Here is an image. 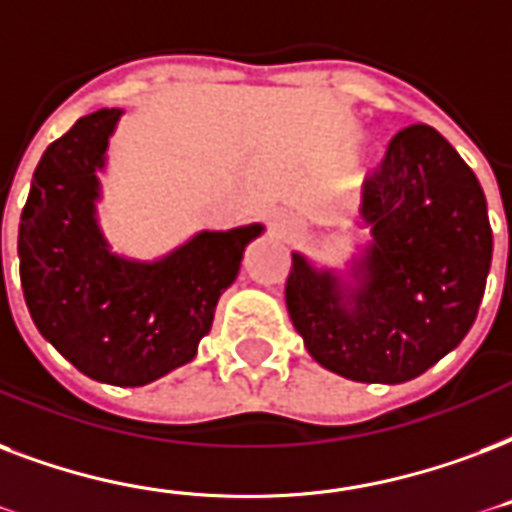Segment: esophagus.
Segmentation results:
<instances>
[{"mask_svg":"<svg viewBox=\"0 0 512 512\" xmlns=\"http://www.w3.org/2000/svg\"><path fill=\"white\" fill-rule=\"evenodd\" d=\"M273 225H276V230H279L282 236H287V233H292V230H295V222L292 220H276Z\"/></svg>","mask_w":512,"mask_h":512,"instance_id":"1","label":"esophagus"}]
</instances>
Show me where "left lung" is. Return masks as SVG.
<instances>
[{
    "mask_svg": "<svg viewBox=\"0 0 512 512\" xmlns=\"http://www.w3.org/2000/svg\"><path fill=\"white\" fill-rule=\"evenodd\" d=\"M360 225L370 244L354 282L292 252L287 311L322 368L403 384L456 349L478 317L491 265L486 195L459 152L416 123L365 179Z\"/></svg>",
    "mask_w": 512,
    "mask_h": 512,
    "instance_id": "left-lung-1",
    "label": "left lung"
}]
</instances>
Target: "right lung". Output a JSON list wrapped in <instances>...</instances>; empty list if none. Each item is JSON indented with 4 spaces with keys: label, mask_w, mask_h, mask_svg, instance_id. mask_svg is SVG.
I'll list each match as a JSON object with an SVG mask.
<instances>
[{
    "label": "right lung",
    "mask_w": 512,
    "mask_h": 512,
    "mask_svg": "<svg viewBox=\"0 0 512 512\" xmlns=\"http://www.w3.org/2000/svg\"><path fill=\"white\" fill-rule=\"evenodd\" d=\"M120 115L80 117L45 150L23 206L18 257L42 338L93 381L144 386L193 360L263 225L201 230L152 263L115 255L96 220V171Z\"/></svg>",
    "instance_id": "1"
}]
</instances>
